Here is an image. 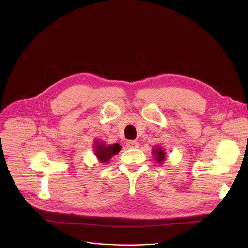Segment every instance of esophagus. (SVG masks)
<instances>
[{
  "instance_id": "esophagus-1",
  "label": "esophagus",
  "mask_w": 248,
  "mask_h": 248,
  "mask_svg": "<svg viewBox=\"0 0 248 248\" xmlns=\"http://www.w3.org/2000/svg\"><path fill=\"white\" fill-rule=\"evenodd\" d=\"M126 146L128 148H138L139 147V143L135 140H129L126 142Z\"/></svg>"
}]
</instances>
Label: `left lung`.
Returning a JSON list of instances; mask_svg holds the SVG:
<instances>
[{"label":"left lung","instance_id":"1","mask_svg":"<svg viewBox=\"0 0 248 248\" xmlns=\"http://www.w3.org/2000/svg\"><path fill=\"white\" fill-rule=\"evenodd\" d=\"M152 154H153L156 162L159 163V164L164 163V161L166 160V156H167L166 152L163 149V147L160 146V145H158V146H156L152 149Z\"/></svg>","mask_w":248,"mask_h":248}]
</instances>
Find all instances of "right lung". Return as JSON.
<instances>
[{"label": "right lung", "instance_id": "right-lung-1", "mask_svg": "<svg viewBox=\"0 0 248 248\" xmlns=\"http://www.w3.org/2000/svg\"><path fill=\"white\" fill-rule=\"evenodd\" d=\"M93 149H94L95 156L97 157L99 162L103 164L104 163L108 164L110 162V159L121 151L122 146L118 143L107 145L105 142H103V141H99L95 139L93 141Z\"/></svg>", "mask_w": 248, "mask_h": 248}]
</instances>
